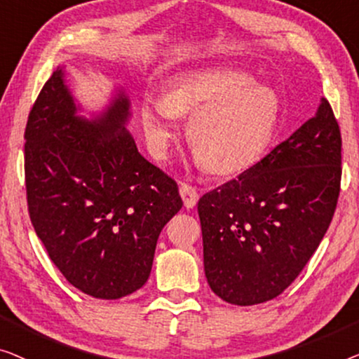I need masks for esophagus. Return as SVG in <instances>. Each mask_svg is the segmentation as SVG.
Returning a JSON list of instances; mask_svg holds the SVG:
<instances>
[{
	"instance_id": "obj_1",
	"label": "esophagus",
	"mask_w": 359,
	"mask_h": 359,
	"mask_svg": "<svg viewBox=\"0 0 359 359\" xmlns=\"http://www.w3.org/2000/svg\"><path fill=\"white\" fill-rule=\"evenodd\" d=\"M179 191H180L182 200H184L185 208L187 210L194 208V206L196 205V201H198V191H196L195 187L190 184H180Z\"/></svg>"
}]
</instances>
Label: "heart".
<instances>
[{
	"label": "heart",
	"mask_w": 359,
	"mask_h": 359,
	"mask_svg": "<svg viewBox=\"0 0 359 359\" xmlns=\"http://www.w3.org/2000/svg\"><path fill=\"white\" fill-rule=\"evenodd\" d=\"M185 115H191L187 135L200 163L216 174H237L252 168L271 143L280 99L242 69L180 74L169 81L164 95L141 102V128L154 158H168L177 117Z\"/></svg>",
	"instance_id": "b5f03b06"
}]
</instances>
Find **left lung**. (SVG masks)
I'll use <instances>...</instances> for the list:
<instances>
[{"label":"left lung","instance_id":"obj_1","mask_svg":"<svg viewBox=\"0 0 359 359\" xmlns=\"http://www.w3.org/2000/svg\"><path fill=\"white\" fill-rule=\"evenodd\" d=\"M341 136L330 104L237 179L198 201L215 294L254 306L297 278L329 229L340 194Z\"/></svg>","mask_w":359,"mask_h":359}]
</instances>
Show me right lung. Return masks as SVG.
Wrapping results in <instances>:
<instances>
[{"label":"right lung","instance_id":"1","mask_svg":"<svg viewBox=\"0 0 359 359\" xmlns=\"http://www.w3.org/2000/svg\"><path fill=\"white\" fill-rule=\"evenodd\" d=\"M123 88L90 117L65 81L45 83L26 127L30 221L74 287L118 299L149 278L158 237L182 208L179 187L138 153Z\"/></svg>","mask_w":359,"mask_h":359}]
</instances>
